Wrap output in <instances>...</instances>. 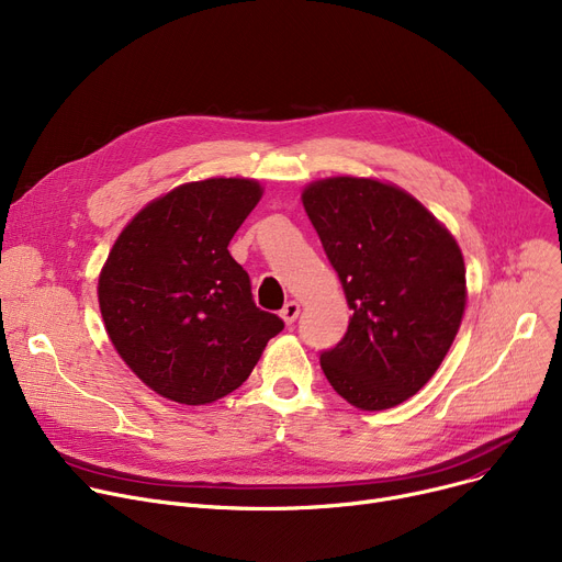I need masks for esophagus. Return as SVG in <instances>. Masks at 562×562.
I'll use <instances>...</instances> for the list:
<instances>
[{"label": "esophagus", "instance_id": "obj_1", "mask_svg": "<svg viewBox=\"0 0 562 562\" xmlns=\"http://www.w3.org/2000/svg\"><path fill=\"white\" fill-rule=\"evenodd\" d=\"M299 314H301V305H299L296 301H289V303H284V307H282V312H280V316L284 318L286 326H291V323L299 318Z\"/></svg>", "mask_w": 562, "mask_h": 562}]
</instances>
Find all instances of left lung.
<instances>
[{
  "mask_svg": "<svg viewBox=\"0 0 562 562\" xmlns=\"http://www.w3.org/2000/svg\"><path fill=\"white\" fill-rule=\"evenodd\" d=\"M303 204L352 310L344 339L321 352V369L350 405L394 407L426 385L458 335L462 252L394 184L328 177L303 191Z\"/></svg>",
  "mask_w": 562,
  "mask_h": 562,
  "instance_id": "1",
  "label": "left lung"
}]
</instances>
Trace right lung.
<instances>
[{
    "label": "right lung",
    "instance_id": "add662e5",
    "mask_svg": "<svg viewBox=\"0 0 562 562\" xmlns=\"http://www.w3.org/2000/svg\"><path fill=\"white\" fill-rule=\"evenodd\" d=\"M261 198L244 177L153 200L113 244L98 282L104 328L147 387L184 405L241 387L284 323L255 305L227 246Z\"/></svg>",
    "mask_w": 562,
    "mask_h": 562
}]
</instances>
